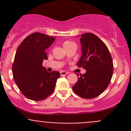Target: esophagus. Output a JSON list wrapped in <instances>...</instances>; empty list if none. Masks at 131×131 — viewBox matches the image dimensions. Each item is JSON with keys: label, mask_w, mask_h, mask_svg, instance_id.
<instances>
[{"label": "esophagus", "mask_w": 131, "mask_h": 131, "mask_svg": "<svg viewBox=\"0 0 131 131\" xmlns=\"http://www.w3.org/2000/svg\"><path fill=\"white\" fill-rule=\"evenodd\" d=\"M68 72H64V71H61V72H60L61 75H67V74H68Z\"/></svg>", "instance_id": "obj_1"}]
</instances>
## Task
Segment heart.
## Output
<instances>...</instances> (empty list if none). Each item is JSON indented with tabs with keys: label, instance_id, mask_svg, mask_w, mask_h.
Wrapping results in <instances>:
<instances>
[{
	"label": "heart",
	"instance_id": "obj_1",
	"mask_svg": "<svg viewBox=\"0 0 131 131\" xmlns=\"http://www.w3.org/2000/svg\"><path fill=\"white\" fill-rule=\"evenodd\" d=\"M63 47H64V49L67 48V47H70L71 46H73V45H75V43H74L73 42L70 40H65L63 43Z\"/></svg>",
	"mask_w": 131,
	"mask_h": 131
}]
</instances>
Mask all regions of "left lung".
<instances>
[{"instance_id": "left-lung-1", "label": "left lung", "mask_w": 131, "mask_h": 131, "mask_svg": "<svg viewBox=\"0 0 131 131\" xmlns=\"http://www.w3.org/2000/svg\"><path fill=\"white\" fill-rule=\"evenodd\" d=\"M80 41L82 54L77 65L86 72L80 75L72 89L82 98L92 99L102 94L109 85L113 75V60L105 43L94 34H82Z\"/></svg>"}]
</instances>
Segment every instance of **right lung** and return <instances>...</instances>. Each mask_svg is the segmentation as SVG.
Returning a JSON list of instances; mask_svg holds the SVG:
<instances>
[{
    "mask_svg": "<svg viewBox=\"0 0 131 131\" xmlns=\"http://www.w3.org/2000/svg\"><path fill=\"white\" fill-rule=\"evenodd\" d=\"M54 40L53 37L36 32L25 38L18 47L12 67L13 78L29 100L42 101L54 90L60 73L47 72L42 66L43 61L47 59L46 49Z\"/></svg>",
    "mask_w": 131,
    "mask_h": 131,
    "instance_id": "1",
    "label": "right lung"
}]
</instances>
